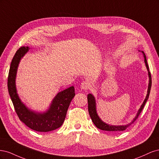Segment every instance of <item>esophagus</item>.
<instances>
[{
	"mask_svg": "<svg viewBox=\"0 0 159 159\" xmlns=\"http://www.w3.org/2000/svg\"><path fill=\"white\" fill-rule=\"evenodd\" d=\"M81 88L83 89H88L90 88V84L88 81H83V82L81 84Z\"/></svg>",
	"mask_w": 159,
	"mask_h": 159,
	"instance_id": "1",
	"label": "esophagus"
}]
</instances>
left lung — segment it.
Segmentation results:
<instances>
[{
    "label": "left lung",
    "mask_w": 159,
    "mask_h": 159,
    "mask_svg": "<svg viewBox=\"0 0 159 159\" xmlns=\"http://www.w3.org/2000/svg\"><path fill=\"white\" fill-rule=\"evenodd\" d=\"M144 54V57H145V65L147 68V70L148 71V78H149V82H148V90H147V95L146 96L145 99L144 100V102L143 104L141 105V106L140 109H139L138 113L137 115L133 119L132 122L131 123H129L127 125H108L107 123H104L103 121H102L98 115L97 113V111H96V103H95V99L94 98V96L92 94H88V111L90 115V117L92 120L93 123H94L95 125L97 127L98 129L103 130V131H112V132H119V131H125L127 127H129L131 124H133L134 121H136V119L138 118L139 115H140L141 113L142 110L145 106V105L147 102V99H148L149 97V94H150V91H151V84H152V81H151V72L148 70V66L147 64V61L146 58V56L145 54L143 53Z\"/></svg>",
    "instance_id": "left-lung-1"
}]
</instances>
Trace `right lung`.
Listing matches in <instances>:
<instances>
[{"label": "right lung", "mask_w": 159, "mask_h": 159, "mask_svg": "<svg viewBox=\"0 0 159 159\" xmlns=\"http://www.w3.org/2000/svg\"><path fill=\"white\" fill-rule=\"evenodd\" d=\"M29 50L22 46L14 56L8 76V89L15 111L20 121L32 130L48 132L59 128L63 124L70 104L75 96L74 86L57 93L53 99L50 108L44 113H37L26 107L19 98L15 84L17 69L22 57Z\"/></svg>", "instance_id": "right-lung-1"}]
</instances>
